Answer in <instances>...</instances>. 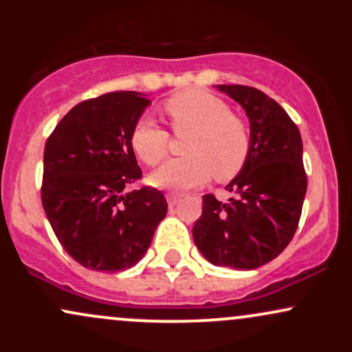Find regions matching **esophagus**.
Segmentation results:
<instances>
[{"label": "esophagus", "instance_id": "obj_1", "mask_svg": "<svg viewBox=\"0 0 352 352\" xmlns=\"http://www.w3.org/2000/svg\"><path fill=\"white\" fill-rule=\"evenodd\" d=\"M180 200H182L180 197L173 195V193H168V195H167V204H168V207H170V208L175 207V205H179Z\"/></svg>", "mask_w": 352, "mask_h": 352}]
</instances>
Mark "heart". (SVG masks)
Returning a JSON list of instances; mask_svg holds the SVG:
<instances>
[{"instance_id":"obj_1","label":"heart","mask_w":352,"mask_h":352,"mask_svg":"<svg viewBox=\"0 0 352 352\" xmlns=\"http://www.w3.org/2000/svg\"><path fill=\"white\" fill-rule=\"evenodd\" d=\"M165 114L175 134H190L185 157L167 160L151 175L155 187L190 190L217 180L233 179L248 159L252 137L248 125L230 114V107L210 92L192 89L165 100ZM131 145L145 165H157L167 155L170 135L151 117H140L131 132Z\"/></svg>"}]
</instances>
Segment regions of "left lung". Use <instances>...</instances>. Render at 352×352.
<instances>
[{
    "mask_svg": "<svg viewBox=\"0 0 352 352\" xmlns=\"http://www.w3.org/2000/svg\"><path fill=\"white\" fill-rule=\"evenodd\" d=\"M250 120L248 159L227 185V204L204 195L192 230L200 253L217 266L254 270L288 246L300 223L306 179L302 140L296 124L276 100L254 87L221 84Z\"/></svg>",
    "mask_w": 352,
    "mask_h": 352,
    "instance_id": "1",
    "label": "left lung"
}]
</instances>
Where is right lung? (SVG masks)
Listing matches in <instances>:
<instances>
[{"label": "right lung", "instance_id": "1", "mask_svg": "<svg viewBox=\"0 0 352 352\" xmlns=\"http://www.w3.org/2000/svg\"><path fill=\"white\" fill-rule=\"evenodd\" d=\"M151 100L117 91L79 102L44 147L41 200L59 243L84 268L116 273L139 263L167 215L142 177L131 132Z\"/></svg>", "mask_w": 352, "mask_h": 352}]
</instances>
